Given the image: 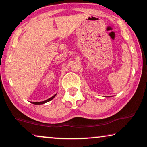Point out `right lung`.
<instances>
[{"instance_id":"obj_1","label":"right lung","mask_w":147,"mask_h":147,"mask_svg":"<svg viewBox=\"0 0 147 147\" xmlns=\"http://www.w3.org/2000/svg\"><path fill=\"white\" fill-rule=\"evenodd\" d=\"M57 95V94H55L54 95H53V96H52V97H50V98H49V99H47V100H46V101H41V102H31V103L34 104V105H41V104L46 103H47V102H48V101H50L51 100H52V99L55 97V95Z\"/></svg>"}]
</instances>
